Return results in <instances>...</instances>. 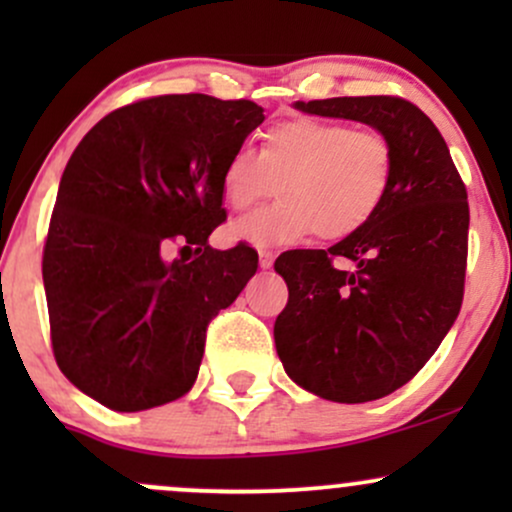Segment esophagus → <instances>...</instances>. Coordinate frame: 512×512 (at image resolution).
<instances>
[{"mask_svg": "<svg viewBox=\"0 0 512 512\" xmlns=\"http://www.w3.org/2000/svg\"><path fill=\"white\" fill-rule=\"evenodd\" d=\"M274 264V255L269 250H260V267L269 269Z\"/></svg>", "mask_w": 512, "mask_h": 512, "instance_id": "1", "label": "esophagus"}]
</instances>
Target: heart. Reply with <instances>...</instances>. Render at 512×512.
<instances>
[{
    "label": "heart",
    "mask_w": 512,
    "mask_h": 512,
    "mask_svg": "<svg viewBox=\"0 0 512 512\" xmlns=\"http://www.w3.org/2000/svg\"><path fill=\"white\" fill-rule=\"evenodd\" d=\"M395 149L385 134L349 122L296 117L269 127L260 154L240 146L221 173L223 202L248 209L279 190V202L228 226L233 243L279 248L317 233L344 240L366 228L390 195Z\"/></svg>",
    "instance_id": "1"
}]
</instances>
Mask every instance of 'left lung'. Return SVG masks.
Listing matches in <instances>:
<instances>
[{"instance_id": "1", "label": "left lung", "mask_w": 512, "mask_h": 512, "mask_svg": "<svg viewBox=\"0 0 512 512\" xmlns=\"http://www.w3.org/2000/svg\"><path fill=\"white\" fill-rule=\"evenodd\" d=\"M296 110L363 122L395 149L390 195L366 228L274 262L289 286L274 322L286 375L330 402H373L407 385L460 315L467 190L438 127L404 98H325ZM334 256L355 269L337 270Z\"/></svg>"}]
</instances>
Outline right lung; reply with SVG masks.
<instances>
[{
	"label": "right lung",
	"instance_id": "add662e5",
	"mask_svg": "<svg viewBox=\"0 0 512 512\" xmlns=\"http://www.w3.org/2000/svg\"><path fill=\"white\" fill-rule=\"evenodd\" d=\"M264 110L204 93L105 115L64 168L43 250L52 351L103 407L144 411L195 385L211 317L257 272L248 245L214 250L221 173ZM180 239L192 263H166Z\"/></svg>",
	"mask_w": 512,
	"mask_h": 512
}]
</instances>
